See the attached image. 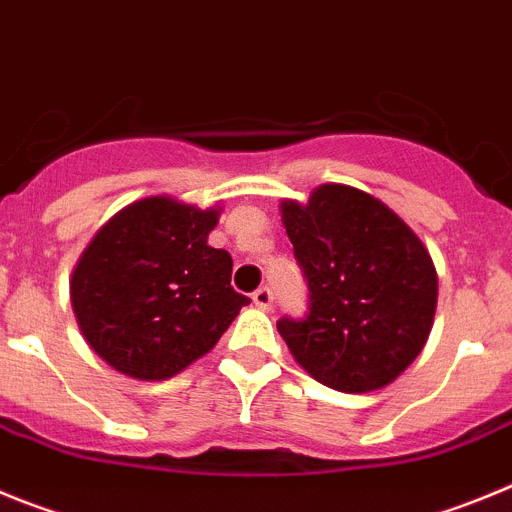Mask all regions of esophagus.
Returning <instances> with one entry per match:
<instances>
[{"instance_id":"obj_1","label":"esophagus","mask_w":512,"mask_h":512,"mask_svg":"<svg viewBox=\"0 0 512 512\" xmlns=\"http://www.w3.org/2000/svg\"><path fill=\"white\" fill-rule=\"evenodd\" d=\"M252 303H255L257 308H262V311H267V308L273 306V290L267 288V285L257 288L255 293H252Z\"/></svg>"}]
</instances>
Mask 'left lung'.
Returning <instances> with one entry per match:
<instances>
[{
	"mask_svg": "<svg viewBox=\"0 0 512 512\" xmlns=\"http://www.w3.org/2000/svg\"><path fill=\"white\" fill-rule=\"evenodd\" d=\"M283 224L308 285V311L283 316L280 336L321 385L367 393L421 354L434 324V262L395 211L365 191L326 183Z\"/></svg>",
	"mask_w": 512,
	"mask_h": 512,
	"instance_id": "left-lung-1",
	"label": "left lung"
}]
</instances>
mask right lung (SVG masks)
Wrapping results in <instances>:
<instances>
[{
	"instance_id": "obj_1",
	"label": "right lung",
	"mask_w": 512,
	"mask_h": 512,
	"mask_svg": "<svg viewBox=\"0 0 512 512\" xmlns=\"http://www.w3.org/2000/svg\"><path fill=\"white\" fill-rule=\"evenodd\" d=\"M214 209L150 196L112 216L78 260L71 303L81 334L117 372L165 380L204 357L250 298L232 257L209 247Z\"/></svg>"
}]
</instances>
